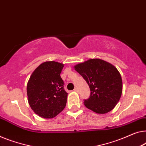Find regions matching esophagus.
Masks as SVG:
<instances>
[{"instance_id":"obj_1","label":"esophagus","mask_w":146,"mask_h":146,"mask_svg":"<svg viewBox=\"0 0 146 146\" xmlns=\"http://www.w3.org/2000/svg\"><path fill=\"white\" fill-rule=\"evenodd\" d=\"M74 91L75 92H79V90H78V89L76 88H74Z\"/></svg>"}]
</instances>
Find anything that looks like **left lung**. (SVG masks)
<instances>
[{"label": "left lung", "mask_w": 146, "mask_h": 146, "mask_svg": "<svg viewBox=\"0 0 146 146\" xmlns=\"http://www.w3.org/2000/svg\"><path fill=\"white\" fill-rule=\"evenodd\" d=\"M74 70L90 88V98L84 102L88 109L105 114L115 108L122 92V78L115 66L101 59L93 58L76 65Z\"/></svg>", "instance_id": "1"}]
</instances>
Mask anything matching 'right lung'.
<instances>
[{
    "mask_svg": "<svg viewBox=\"0 0 146 146\" xmlns=\"http://www.w3.org/2000/svg\"><path fill=\"white\" fill-rule=\"evenodd\" d=\"M63 67L64 64L55 61L42 63L27 82L29 105L35 114L44 119L56 117L66 105L68 94L60 75Z\"/></svg>",
    "mask_w": 146,
    "mask_h": 146,
    "instance_id": "right-lung-1",
    "label": "right lung"
}]
</instances>
